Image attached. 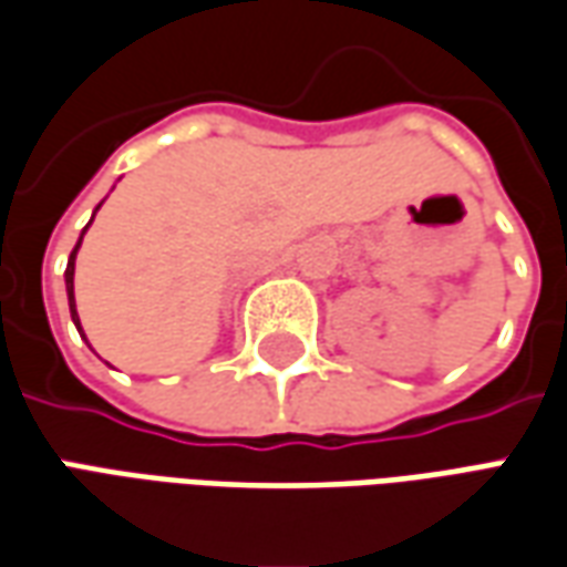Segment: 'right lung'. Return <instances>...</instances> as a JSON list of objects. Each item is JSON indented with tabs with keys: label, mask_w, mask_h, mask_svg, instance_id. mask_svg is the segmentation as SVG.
<instances>
[{
	"label": "right lung",
	"mask_w": 567,
	"mask_h": 567,
	"mask_svg": "<svg viewBox=\"0 0 567 567\" xmlns=\"http://www.w3.org/2000/svg\"><path fill=\"white\" fill-rule=\"evenodd\" d=\"M80 244H82V237H80ZM80 244L73 246V252H70V261H68V271H64V280H68V296H70V318H73L76 327H80V315H76V302H73V261H76V249H80Z\"/></svg>",
	"instance_id": "right-lung-1"
}]
</instances>
